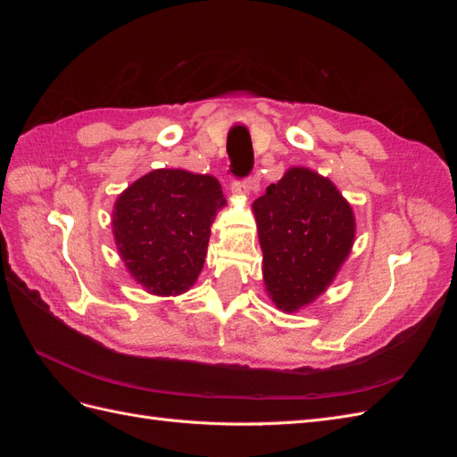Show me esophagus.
Segmentation results:
<instances>
[{
  "mask_svg": "<svg viewBox=\"0 0 457 457\" xmlns=\"http://www.w3.org/2000/svg\"><path fill=\"white\" fill-rule=\"evenodd\" d=\"M252 190V179L245 177V179H234L232 181V192L234 195H247V192Z\"/></svg>",
  "mask_w": 457,
  "mask_h": 457,
  "instance_id": "esophagus-1",
  "label": "esophagus"
}]
</instances>
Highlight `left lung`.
I'll use <instances>...</instances> for the list:
<instances>
[{"label": "left lung", "mask_w": 457, "mask_h": 457, "mask_svg": "<svg viewBox=\"0 0 457 457\" xmlns=\"http://www.w3.org/2000/svg\"><path fill=\"white\" fill-rule=\"evenodd\" d=\"M262 276L287 312L305 307L334 280L354 242V215L329 179L292 168L253 202Z\"/></svg>", "instance_id": "obj_1"}]
</instances>
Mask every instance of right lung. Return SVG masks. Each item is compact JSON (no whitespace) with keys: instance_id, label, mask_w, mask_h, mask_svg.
Masks as SVG:
<instances>
[{"instance_id":"1","label":"right lung","mask_w":457,"mask_h":457,"mask_svg":"<svg viewBox=\"0 0 457 457\" xmlns=\"http://www.w3.org/2000/svg\"><path fill=\"white\" fill-rule=\"evenodd\" d=\"M227 200L215 177L156 170L121 192L114 237L121 259L150 294L177 295L196 282L210 227Z\"/></svg>"}]
</instances>
